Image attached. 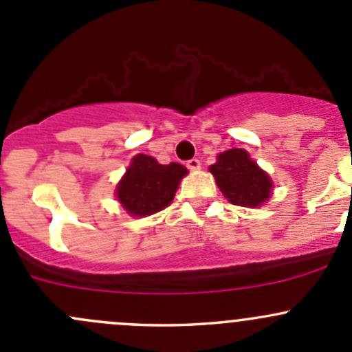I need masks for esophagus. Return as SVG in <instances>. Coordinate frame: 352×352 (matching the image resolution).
Returning a JSON list of instances; mask_svg holds the SVG:
<instances>
[{
    "label": "esophagus",
    "instance_id": "34e87169",
    "mask_svg": "<svg viewBox=\"0 0 352 352\" xmlns=\"http://www.w3.org/2000/svg\"><path fill=\"white\" fill-rule=\"evenodd\" d=\"M186 166L189 170H199V168H201V162H199L197 158H192V160H189V162L186 163Z\"/></svg>",
    "mask_w": 352,
    "mask_h": 352
}]
</instances>
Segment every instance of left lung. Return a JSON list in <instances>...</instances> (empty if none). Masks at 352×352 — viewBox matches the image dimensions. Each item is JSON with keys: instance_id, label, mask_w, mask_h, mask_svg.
I'll return each mask as SVG.
<instances>
[{"instance_id": "1", "label": "left lung", "mask_w": 352, "mask_h": 352, "mask_svg": "<svg viewBox=\"0 0 352 352\" xmlns=\"http://www.w3.org/2000/svg\"><path fill=\"white\" fill-rule=\"evenodd\" d=\"M216 184L232 204L255 208L271 196L272 182L245 150L233 148L218 156L211 165Z\"/></svg>"}]
</instances>
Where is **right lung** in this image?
Returning <instances> with one entry per match:
<instances>
[{"label":"right lung","mask_w":352,"mask_h":352,"mask_svg":"<svg viewBox=\"0 0 352 352\" xmlns=\"http://www.w3.org/2000/svg\"><path fill=\"white\" fill-rule=\"evenodd\" d=\"M186 173L180 163L160 165L151 156L136 155L117 186V199L129 214H155L172 202Z\"/></svg>","instance_id":"1"}]
</instances>
